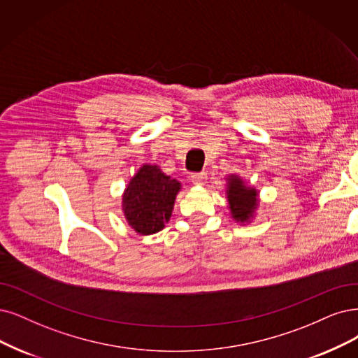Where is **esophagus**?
<instances>
[{"mask_svg":"<svg viewBox=\"0 0 358 358\" xmlns=\"http://www.w3.org/2000/svg\"><path fill=\"white\" fill-rule=\"evenodd\" d=\"M206 178L208 177H206L205 172H196V174L190 176V180H192L194 186H203V184L206 182Z\"/></svg>","mask_w":358,"mask_h":358,"instance_id":"esophagus-1","label":"esophagus"}]
</instances>
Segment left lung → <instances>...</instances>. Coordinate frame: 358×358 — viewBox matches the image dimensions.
<instances>
[{
    "mask_svg": "<svg viewBox=\"0 0 358 358\" xmlns=\"http://www.w3.org/2000/svg\"><path fill=\"white\" fill-rule=\"evenodd\" d=\"M227 199L231 218L237 222H249L254 218L258 208V192L249 187L245 181L236 174L227 178Z\"/></svg>",
    "mask_w": 358,
    "mask_h": 358,
    "instance_id": "obj_1",
    "label": "left lung"
}]
</instances>
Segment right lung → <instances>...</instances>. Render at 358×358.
<instances>
[{"label": "right lung", "instance_id": "1", "mask_svg": "<svg viewBox=\"0 0 358 358\" xmlns=\"http://www.w3.org/2000/svg\"><path fill=\"white\" fill-rule=\"evenodd\" d=\"M181 182L165 176L157 165H143L131 178L122 196L127 222L138 234L161 231L174 209Z\"/></svg>", "mask_w": 358, "mask_h": 358}]
</instances>
